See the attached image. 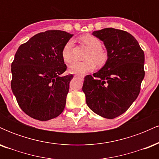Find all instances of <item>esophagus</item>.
<instances>
[{"mask_svg": "<svg viewBox=\"0 0 159 159\" xmlns=\"http://www.w3.org/2000/svg\"><path fill=\"white\" fill-rule=\"evenodd\" d=\"M75 78H84V76H81V75H75Z\"/></svg>", "mask_w": 159, "mask_h": 159, "instance_id": "1", "label": "esophagus"}]
</instances>
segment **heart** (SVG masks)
<instances>
[{
	"label": "heart",
	"instance_id": "heart-1",
	"mask_svg": "<svg viewBox=\"0 0 159 159\" xmlns=\"http://www.w3.org/2000/svg\"><path fill=\"white\" fill-rule=\"evenodd\" d=\"M80 43L88 48L86 54L85 61H75L69 67V71L74 74H84L93 70L95 61L97 66H102L107 61V53L102 48V44L98 38L90 34H86L79 38ZM72 41L69 40L64 45L61 52V56L65 63H70L72 61Z\"/></svg>",
	"mask_w": 159,
	"mask_h": 159
}]
</instances>
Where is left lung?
I'll return each instance as SVG.
<instances>
[{
	"instance_id": "left-lung-1",
	"label": "left lung",
	"mask_w": 159,
	"mask_h": 159,
	"mask_svg": "<svg viewBox=\"0 0 159 159\" xmlns=\"http://www.w3.org/2000/svg\"><path fill=\"white\" fill-rule=\"evenodd\" d=\"M93 35L103 42L108 58L98 72L85 76L82 90L91 110L114 119L125 113L140 93L144 53L135 38L124 30L109 27Z\"/></svg>"
}]
</instances>
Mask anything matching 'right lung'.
I'll list each match as a JSON object with an SVG mask.
<instances>
[{"instance_id":"add662e5","label":"right lung","mask_w":159,"mask_h":159,"mask_svg":"<svg viewBox=\"0 0 159 159\" xmlns=\"http://www.w3.org/2000/svg\"><path fill=\"white\" fill-rule=\"evenodd\" d=\"M73 34L63 30L39 33L21 45L11 65V89L19 107L34 119L46 121L64 110L72 74L61 56Z\"/></svg>"}]
</instances>
